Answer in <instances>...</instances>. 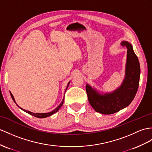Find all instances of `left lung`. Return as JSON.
I'll return each instance as SVG.
<instances>
[{
    "instance_id": "obj_1",
    "label": "left lung",
    "mask_w": 152,
    "mask_h": 152,
    "mask_svg": "<svg viewBox=\"0 0 152 152\" xmlns=\"http://www.w3.org/2000/svg\"><path fill=\"white\" fill-rule=\"evenodd\" d=\"M121 45L127 48L125 75L121 86L114 91L102 93L88 84L86 90L88 101L95 112L110 115L127 107L134 100L138 90L140 79V64L132 44L123 41Z\"/></svg>"
}]
</instances>
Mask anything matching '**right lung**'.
Here are the masks:
<instances>
[{"mask_svg":"<svg viewBox=\"0 0 152 152\" xmlns=\"http://www.w3.org/2000/svg\"><path fill=\"white\" fill-rule=\"evenodd\" d=\"M69 83H70V82H69V83H68L67 87H66V88L65 91H66V90H67V88H68V86H69ZM10 95H11V96H12V99L13 100V101L15 102V104H17V106H18V108H20L22 110L24 111L25 112H26V113H29V114L31 115L34 116V117H37V118H45V117H49V116H51V115H53V114L55 113L56 112H57L59 110V109H60V108H61V106H62V104H63V103H64V97L63 99H62V102H61V104H59V105L56 108L54 109V110L52 111V112H48V113H33V112H29V111H28V110H24V109H23L22 108H20V107L19 106H18L17 104L16 103V102H15V99H14V97H13V94H12V93H11V92H10Z\"/></svg>","mask_w":152,"mask_h":152,"instance_id":"1","label":"right lung"}]
</instances>
